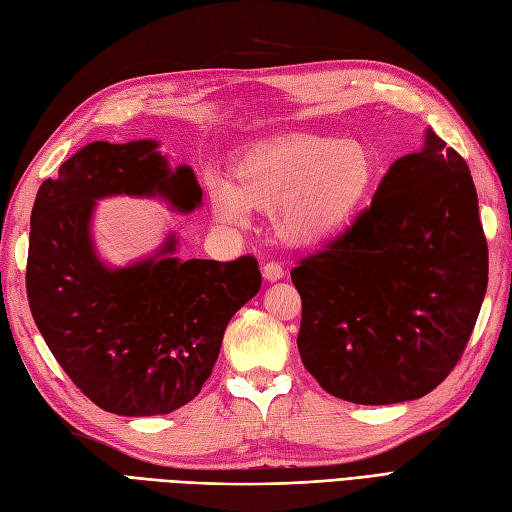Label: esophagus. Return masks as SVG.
Masks as SVG:
<instances>
[{
	"instance_id": "esophagus-1",
	"label": "esophagus",
	"mask_w": 512,
	"mask_h": 512,
	"mask_svg": "<svg viewBox=\"0 0 512 512\" xmlns=\"http://www.w3.org/2000/svg\"><path fill=\"white\" fill-rule=\"evenodd\" d=\"M262 275H265L267 282H278L284 278V269L278 262H267V265L262 267Z\"/></svg>"
}]
</instances>
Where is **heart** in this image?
<instances>
[{
  "mask_svg": "<svg viewBox=\"0 0 512 512\" xmlns=\"http://www.w3.org/2000/svg\"><path fill=\"white\" fill-rule=\"evenodd\" d=\"M370 148L338 137L299 133L258 144L232 165L230 185H211L213 213L245 226L250 209L269 211L275 237L299 250L336 241L347 232L377 185Z\"/></svg>",
  "mask_w": 512,
  "mask_h": 512,
  "instance_id": "heart-1",
  "label": "heart"
}]
</instances>
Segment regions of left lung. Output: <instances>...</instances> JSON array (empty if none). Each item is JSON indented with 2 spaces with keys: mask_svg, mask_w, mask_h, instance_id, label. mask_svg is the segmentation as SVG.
Returning a JSON list of instances; mask_svg holds the SVG:
<instances>
[{
  "mask_svg": "<svg viewBox=\"0 0 512 512\" xmlns=\"http://www.w3.org/2000/svg\"><path fill=\"white\" fill-rule=\"evenodd\" d=\"M303 366L336 398L394 405L435 390L472 336L489 280L487 239L465 159L426 129L370 209L290 271Z\"/></svg>",
  "mask_w": 512,
  "mask_h": 512,
  "instance_id": "obj_1",
  "label": "left lung"
}]
</instances>
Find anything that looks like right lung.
<instances>
[{"label":"right lung","instance_id":"add662e5","mask_svg":"<svg viewBox=\"0 0 512 512\" xmlns=\"http://www.w3.org/2000/svg\"><path fill=\"white\" fill-rule=\"evenodd\" d=\"M159 198L176 213L202 206L189 165L172 168L157 140L90 142L40 185L30 222L27 299L49 351L94 405L118 416H161L198 396L224 331L262 284L254 256L232 262L159 250L124 267L96 252V202Z\"/></svg>","mask_w":512,"mask_h":512}]
</instances>
